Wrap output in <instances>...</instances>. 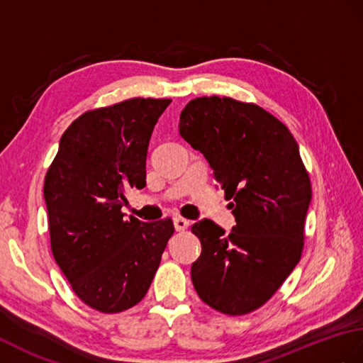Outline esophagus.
Masks as SVG:
<instances>
[{
  "label": "esophagus",
  "instance_id": "esophagus-1",
  "mask_svg": "<svg viewBox=\"0 0 363 363\" xmlns=\"http://www.w3.org/2000/svg\"><path fill=\"white\" fill-rule=\"evenodd\" d=\"M173 224H174V229L178 230V232L187 230V229H189V225H190V223H189L187 220H184V218H181V216H176V218H173Z\"/></svg>",
  "mask_w": 363,
  "mask_h": 363
}]
</instances>
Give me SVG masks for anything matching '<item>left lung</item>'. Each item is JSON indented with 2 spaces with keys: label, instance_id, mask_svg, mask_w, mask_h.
<instances>
[{
  "label": "left lung",
  "instance_id": "8db88e82",
  "mask_svg": "<svg viewBox=\"0 0 363 363\" xmlns=\"http://www.w3.org/2000/svg\"><path fill=\"white\" fill-rule=\"evenodd\" d=\"M179 134L207 159L237 221L229 235L210 220L191 225L202 247L193 286L220 313H252L301 257L313 191L297 142L263 108L218 96L190 100Z\"/></svg>",
  "mask_w": 363,
  "mask_h": 363
}]
</instances>
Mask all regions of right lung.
<instances>
[{
  "mask_svg": "<svg viewBox=\"0 0 363 363\" xmlns=\"http://www.w3.org/2000/svg\"><path fill=\"white\" fill-rule=\"evenodd\" d=\"M170 99H130L75 119L45 179L52 254L77 297L100 313L139 303L161 263L173 221L122 213L143 189L151 133Z\"/></svg>",
  "mask_w": 363,
  "mask_h": 363,
  "instance_id": "1",
  "label": "right lung"
}]
</instances>
